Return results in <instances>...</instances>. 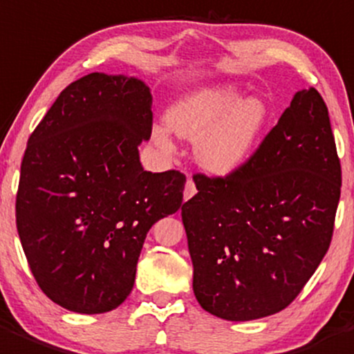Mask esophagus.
I'll list each match as a JSON object with an SVG mask.
<instances>
[{
	"instance_id": "1",
	"label": "esophagus",
	"mask_w": 354,
	"mask_h": 354,
	"mask_svg": "<svg viewBox=\"0 0 354 354\" xmlns=\"http://www.w3.org/2000/svg\"><path fill=\"white\" fill-rule=\"evenodd\" d=\"M195 194H197V188H195L194 180H192V178H188L187 185H185V190H183V198L185 201H188V198L194 197Z\"/></svg>"
}]
</instances>
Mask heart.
Segmentation results:
<instances>
[{"label":"heart","instance_id":"1","mask_svg":"<svg viewBox=\"0 0 354 354\" xmlns=\"http://www.w3.org/2000/svg\"><path fill=\"white\" fill-rule=\"evenodd\" d=\"M235 86L195 91L167 111V126L178 136L195 140V157L209 173L228 174L245 162L268 124V107L261 98L236 102ZM153 140L164 152H173L166 129H153Z\"/></svg>","mask_w":354,"mask_h":354}]
</instances>
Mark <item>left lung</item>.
<instances>
[{
    "label": "left lung",
    "instance_id": "8db88e82",
    "mask_svg": "<svg viewBox=\"0 0 354 354\" xmlns=\"http://www.w3.org/2000/svg\"><path fill=\"white\" fill-rule=\"evenodd\" d=\"M194 181L198 192L181 218L198 304L230 322L286 310L327 254L341 197L322 95L297 91L247 162Z\"/></svg>",
    "mask_w": 354,
    "mask_h": 354
}]
</instances>
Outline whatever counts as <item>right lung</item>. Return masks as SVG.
I'll use <instances>...</instances> for the list:
<instances>
[{"label":"right lung","mask_w":354,"mask_h":354,"mask_svg":"<svg viewBox=\"0 0 354 354\" xmlns=\"http://www.w3.org/2000/svg\"><path fill=\"white\" fill-rule=\"evenodd\" d=\"M150 135L149 86L93 72L71 82L29 136L17 230L39 289L65 310L124 303L147 233L181 207L185 174L143 171L138 145Z\"/></svg>","instance_id":"1"}]
</instances>
